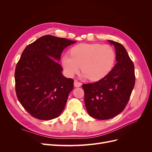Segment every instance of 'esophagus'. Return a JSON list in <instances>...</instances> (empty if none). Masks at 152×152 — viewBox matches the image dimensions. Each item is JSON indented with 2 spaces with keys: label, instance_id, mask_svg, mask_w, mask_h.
<instances>
[{
  "label": "esophagus",
  "instance_id": "obj_1",
  "mask_svg": "<svg viewBox=\"0 0 152 152\" xmlns=\"http://www.w3.org/2000/svg\"><path fill=\"white\" fill-rule=\"evenodd\" d=\"M82 86V83L80 82H78L77 80H75L74 81V86L76 87H80Z\"/></svg>",
  "mask_w": 152,
  "mask_h": 152
}]
</instances>
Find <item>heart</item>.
I'll return each mask as SVG.
<instances>
[{
	"mask_svg": "<svg viewBox=\"0 0 152 152\" xmlns=\"http://www.w3.org/2000/svg\"><path fill=\"white\" fill-rule=\"evenodd\" d=\"M115 53L111 45L100 44H80L70 50V56L65 54L61 63L65 73L72 77L79 73L93 81L103 79L112 70Z\"/></svg>",
	"mask_w": 152,
	"mask_h": 152,
	"instance_id": "1",
	"label": "heart"
}]
</instances>
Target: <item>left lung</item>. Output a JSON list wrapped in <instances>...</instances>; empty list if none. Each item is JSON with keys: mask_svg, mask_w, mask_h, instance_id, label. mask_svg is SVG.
<instances>
[{"mask_svg": "<svg viewBox=\"0 0 152 152\" xmlns=\"http://www.w3.org/2000/svg\"><path fill=\"white\" fill-rule=\"evenodd\" d=\"M108 41L115 49L117 64L99 81L82 85L87 113L99 120H107L121 113L135 84L134 66L126 49L120 43Z\"/></svg>", "mask_w": 152, "mask_h": 152, "instance_id": "left-lung-1", "label": "left lung"}]
</instances>
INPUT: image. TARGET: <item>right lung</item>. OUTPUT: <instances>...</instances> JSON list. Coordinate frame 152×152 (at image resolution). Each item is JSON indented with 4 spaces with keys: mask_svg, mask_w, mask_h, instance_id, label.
Segmentation results:
<instances>
[{
    "mask_svg": "<svg viewBox=\"0 0 152 152\" xmlns=\"http://www.w3.org/2000/svg\"><path fill=\"white\" fill-rule=\"evenodd\" d=\"M76 41L53 35L41 37L27 45L15 70L17 98L31 116L48 121L59 116L73 80L62 74L60 60L63 49Z\"/></svg>",
    "mask_w": 152,
    "mask_h": 152,
    "instance_id": "right-lung-1",
    "label": "right lung"
}]
</instances>
